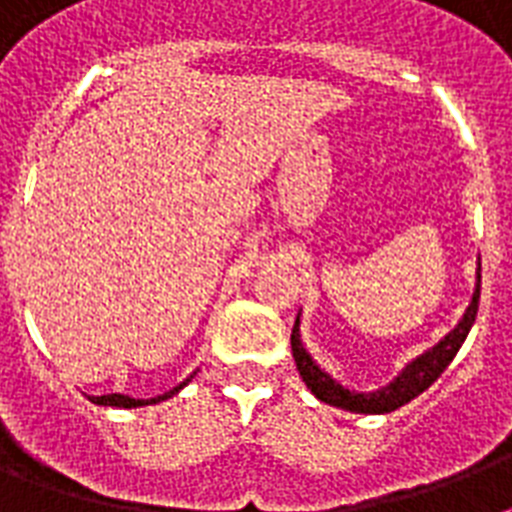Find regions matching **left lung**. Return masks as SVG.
I'll list each match as a JSON object with an SVG mask.
<instances>
[{
  "label": "left lung",
  "mask_w": 512,
  "mask_h": 512,
  "mask_svg": "<svg viewBox=\"0 0 512 512\" xmlns=\"http://www.w3.org/2000/svg\"><path fill=\"white\" fill-rule=\"evenodd\" d=\"M478 297H481V268H478V284L476 295H473V303L468 305V311L462 316V321L457 327L438 342L436 348L422 353L417 361L406 366L404 372L398 374L396 380L390 382L388 388L377 390V393H353V390H345L342 385H337L329 374H324L319 366L313 364V358L305 353L300 335H297V321L292 327V356H295L297 372L305 380V385L311 388V393L324 404L340 406V409H348V412H361V414H388L398 406L409 404L412 398H417L422 390H428L433 382L441 377L446 366L452 364V358L457 356V350L468 337L473 321H476L478 313Z\"/></svg>",
  "instance_id": "obj_1"
}]
</instances>
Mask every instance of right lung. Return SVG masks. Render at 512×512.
I'll return each instance as SVG.
<instances>
[{"label": "right lung", "mask_w": 512, "mask_h": 512, "mask_svg": "<svg viewBox=\"0 0 512 512\" xmlns=\"http://www.w3.org/2000/svg\"><path fill=\"white\" fill-rule=\"evenodd\" d=\"M185 382H188V380H185ZM185 382H183V385H185ZM183 385H177V388H172L170 393H164V396H159V398H148V401H143V398L122 396V393H108V396H92V404H100V406H124V409H132V406L156 404V401H164V398L175 396L177 390L183 388Z\"/></svg>", "instance_id": "1"}]
</instances>
